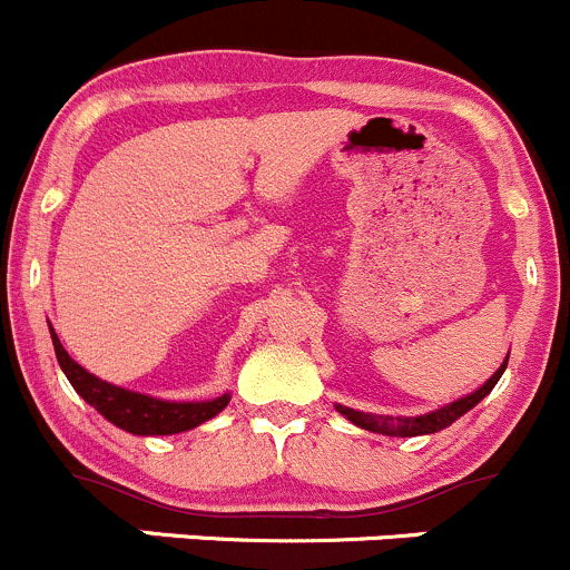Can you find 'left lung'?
Segmentation results:
<instances>
[{
	"label": "left lung",
	"mask_w": 570,
	"mask_h": 570,
	"mask_svg": "<svg viewBox=\"0 0 570 570\" xmlns=\"http://www.w3.org/2000/svg\"><path fill=\"white\" fill-rule=\"evenodd\" d=\"M508 358H510V353H508ZM508 358L502 361V366H499V370L493 372V375L488 377V381L482 383V386L476 389V392L465 394V396H461V400H455V402H446V405L435 407V411H430V413H422V416H381V413L355 411V407L338 405V402H336V411L342 413L344 419H350V422H353L355 428L370 430V433L400 435V439H411V435L439 433V430L450 428L452 422H458V419H461L463 413H469L471 407L476 405V402L485 400V396L493 392V386H497V383H499L502 372L508 370Z\"/></svg>",
	"instance_id": "1"
}]
</instances>
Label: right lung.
<instances>
[{
  "label": "right lung",
  "instance_id": "1",
  "mask_svg": "<svg viewBox=\"0 0 570 570\" xmlns=\"http://www.w3.org/2000/svg\"><path fill=\"white\" fill-rule=\"evenodd\" d=\"M51 344H55V355L60 370L66 372L68 383L73 392L82 396L88 405H94L107 422L115 428L126 430L131 435H174L193 430L198 424L215 419L223 407L228 405L232 394H220L215 400H195V402H170L159 400V396L131 392V389H120L115 383L101 381V377L90 375L85 366H79L71 355L66 353L62 342L57 338L55 327L49 322Z\"/></svg>",
  "mask_w": 570,
  "mask_h": 570
}]
</instances>
